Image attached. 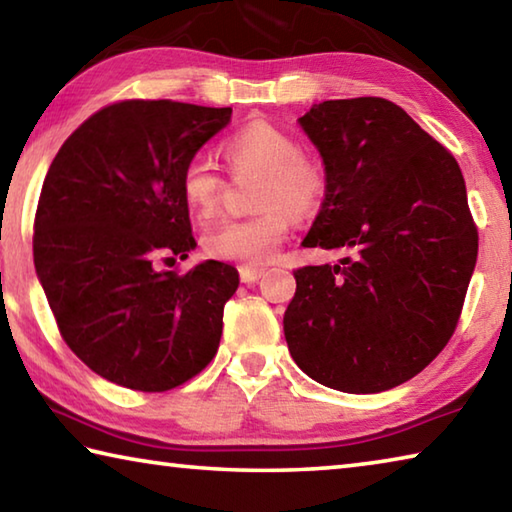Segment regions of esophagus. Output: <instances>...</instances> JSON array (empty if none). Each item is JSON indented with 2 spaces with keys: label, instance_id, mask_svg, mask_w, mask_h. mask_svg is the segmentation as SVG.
I'll use <instances>...</instances> for the list:
<instances>
[{
  "label": "esophagus",
  "instance_id": "obj_1",
  "mask_svg": "<svg viewBox=\"0 0 512 512\" xmlns=\"http://www.w3.org/2000/svg\"><path fill=\"white\" fill-rule=\"evenodd\" d=\"M239 275H241V282H244V284H255V282H259V277L264 275V268H246V266H241L239 268Z\"/></svg>",
  "mask_w": 512,
  "mask_h": 512
}]
</instances>
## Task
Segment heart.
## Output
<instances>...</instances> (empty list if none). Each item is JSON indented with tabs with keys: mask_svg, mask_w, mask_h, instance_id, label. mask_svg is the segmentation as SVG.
Listing matches in <instances>:
<instances>
[{
	"mask_svg": "<svg viewBox=\"0 0 512 512\" xmlns=\"http://www.w3.org/2000/svg\"><path fill=\"white\" fill-rule=\"evenodd\" d=\"M223 151L237 171L262 173L255 194L262 212L216 225L203 239L205 250L246 268L271 264L289 235L293 214L305 216L323 201V171L302 158L300 144L289 133L266 121L239 128L225 140ZM180 189L192 212L205 219L219 205L221 178L210 160L194 158L187 162Z\"/></svg>",
	"mask_w": 512,
	"mask_h": 512,
	"instance_id": "b5f03b06",
	"label": "heart"
}]
</instances>
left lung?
Masks as SVG:
<instances>
[{"instance_id":"8db88e82","label":"left lung","mask_w":512,"mask_h":512,"mask_svg":"<svg viewBox=\"0 0 512 512\" xmlns=\"http://www.w3.org/2000/svg\"><path fill=\"white\" fill-rule=\"evenodd\" d=\"M298 124L325 167L302 246L350 255L293 271L284 339L318 384L388 391L438 357L461 316L479 250L461 167L379 97L314 103Z\"/></svg>"}]
</instances>
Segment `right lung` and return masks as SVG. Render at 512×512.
<instances>
[{
	"label": "right lung",
	"instance_id": "add662e5",
	"mask_svg": "<svg viewBox=\"0 0 512 512\" xmlns=\"http://www.w3.org/2000/svg\"><path fill=\"white\" fill-rule=\"evenodd\" d=\"M230 117L232 108L121 101L83 121L47 171L33 264L65 343L112 384L169 391L219 350L237 268L205 259L178 275L155 262L196 248L180 178Z\"/></svg>",
	"mask_w": 512,
	"mask_h": 512
}]
</instances>
